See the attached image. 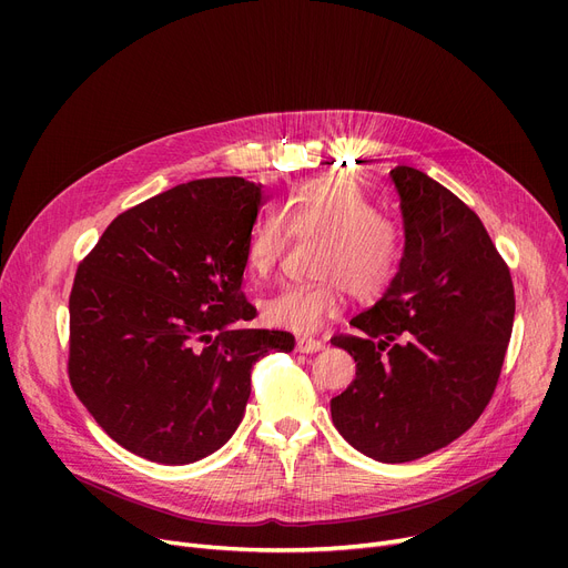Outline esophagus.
Here are the masks:
<instances>
[{
  "instance_id": "obj_1",
  "label": "esophagus",
  "mask_w": 568,
  "mask_h": 568,
  "mask_svg": "<svg viewBox=\"0 0 568 568\" xmlns=\"http://www.w3.org/2000/svg\"><path fill=\"white\" fill-rule=\"evenodd\" d=\"M324 347V343L322 341H317V338H308V336H300L296 338V349L300 352H320Z\"/></svg>"
}]
</instances>
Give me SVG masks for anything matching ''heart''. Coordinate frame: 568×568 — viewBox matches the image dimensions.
Returning <instances> with one entry per match:
<instances>
[{"mask_svg": "<svg viewBox=\"0 0 568 568\" xmlns=\"http://www.w3.org/2000/svg\"><path fill=\"white\" fill-rule=\"evenodd\" d=\"M322 239L315 285H287L260 306L262 322L274 329L311 334L336 317L345 294L362 302L382 296L400 274L405 234L400 223L347 176H315L290 191L281 212L266 209L253 225L244 268L253 283L272 276L292 239Z\"/></svg>", "mask_w": 568, "mask_h": 568, "instance_id": "obj_1", "label": "heart"}]
</instances>
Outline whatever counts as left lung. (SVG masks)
<instances>
[{"label": "left lung", "instance_id": "8db88e82", "mask_svg": "<svg viewBox=\"0 0 568 568\" xmlns=\"http://www.w3.org/2000/svg\"><path fill=\"white\" fill-rule=\"evenodd\" d=\"M405 223L400 274L338 334L356 377L332 398L338 433L382 463L452 444L490 403L509 347L516 294L481 219L435 179L392 170Z\"/></svg>", "mask_w": 568, "mask_h": 568}]
</instances>
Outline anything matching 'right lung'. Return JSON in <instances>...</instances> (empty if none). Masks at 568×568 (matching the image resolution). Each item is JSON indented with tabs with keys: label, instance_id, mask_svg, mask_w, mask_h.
Wrapping results in <instances>:
<instances>
[{
	"label": "right lung",
	"instance_id": "obj_1",
	"mask_svg": "<svg viewBox=\"0 0 568 568\" xmlns=\"http://www.w3.org/2000/svg\"><path fill=\"white\" fill-rule=\"evenodd\" d=\"M262 186L179 184L119 214L78 264L69 379L97 424L135 456L195 463L232 437L268 349L290 332L244 329V251Z\"/></svg>",
	"mask_w": 568,
	"mask_h": 568
}]
</instances>
